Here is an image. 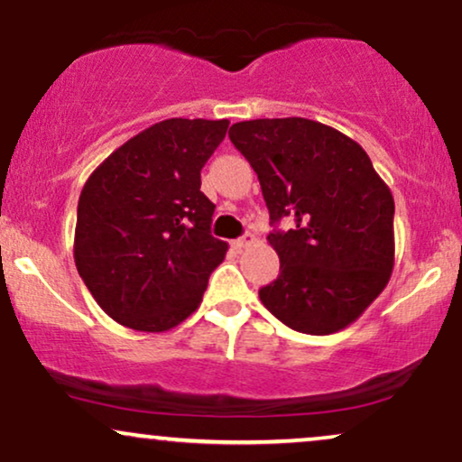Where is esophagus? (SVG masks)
I'll return each instance as SVG.
<instances>
[{"instance_id": "esophagus-1", "label": "esophagus", "mask_w": 462, "mask_h": 462, "mask_svg": "<svg viewBox=\"0 0 462 462\" xmlns=\"http://www.w3.org/2000/svg\"><path fill=\"white\" fill-rule=\"evenodd\" d=\"M249 243H254V235H252V232H247V235H243L241 238H235V241H232V247H235V249H243V247H247Z\"/></svg>"}]
</instances>
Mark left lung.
Segmentation results:
<instances>
[{
  "mask_svg": "<svg viewBox=\"0 0 462 462\" xmlns=\"http://www.w3.org/2000/svg\"><path fill=\"white\" fill-rule=\"evenodd\" d=\"M230 141L261 182L280 275L258 291L291 330L332 334L363 315L393 272V195L367 152L330 125L301 116L241 121Z\"/></svg>",
  "mask_w": 462,
  "mask_h": 462,
  "instance_id": "1",
  "label": "left lung"
}]
</instances>
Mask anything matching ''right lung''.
I'll return each mask as SVG.
<instances>
[{"label":"right lung","mask_w":462,"mask_h":462,"mask_svg":"<svg viewBox=\"0 0 462 462\" xmlns=\"http://www.w3.org/2000/svg\"><path fill=\"white\" fill-rule=\"evenodd\" d=\"M230 121L167 119L115 150L78 201L73 258L108 317L164 332L199 306L227 243L210 235L215 204L201 167Z\"/></svg>","instance_id":"right-lung-1"}]
</instances>
